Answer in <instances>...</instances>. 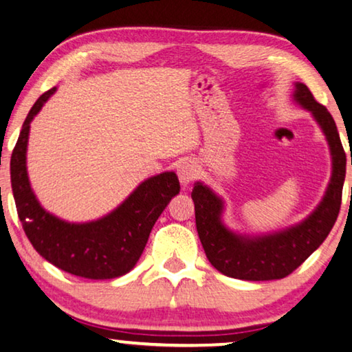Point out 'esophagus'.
<instances>
[{
  "instance_id": "34e87169",
  "label": "esophagus",
  "mask_w": 352,
  "mask_h": 352,
  "mask_svg": "<svg viewBox=\"0 0 352 352\" xmlns=\"http://www.w3.org/2000/svg\"><path fill=\"white\" fill-rule=\"evenodd\" d=\"M177 174L178 178H180L182 185H190L191 182L196 180V177L199 175V167L196 166V162L191 160H182L177 164Z\"/></svg>"
}]
</instances>
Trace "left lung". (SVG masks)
<instances>
[{"label":"left lung","instance_id":"left-lung-1","mask_svg":"<svg viewBox=\"0 0 352 352\" xmlns=\"http://www.w3.org/2000/svg\"><path fill=\"white\" fill-rule=\"evenodd\" d=\"M294 101L310 110L321 126L332 155V177L322 201L296 226L265 235L235 234L223 224V199L197 182L191 197L196 228L207 259L223 275L246 281L280 280L297 269L326 240L337 221L346 175V153L332 115L303 83H296ZM352 166V156H351Z\"/></svg>","mask_w":352,"mask_h":352}]
</instances>
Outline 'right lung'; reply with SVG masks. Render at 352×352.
Segmentation results:
<instances>
[{"instance_id":"1","label":"right lung","mask_w":352,"mask_h":352,"mask_svg":"<svg viewBox=\"0 0 352 352\" xmlns=\"http://www.w3.org/2000/svg\"><path fill=\"white\" fill-rule=\"evenodd\" d=\"M56 88L45 91L31 107L10 156V183L15 207L34 250L67 274L110 280L138 264L150 232L170 199L180 192L175 172H162L145 182L106 217L88 223H67L44 210L26 172L30 123Z\"/></svg>"}]
</instances>
